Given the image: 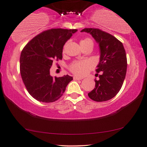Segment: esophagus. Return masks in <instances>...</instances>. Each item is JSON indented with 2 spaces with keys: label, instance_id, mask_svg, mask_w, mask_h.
<instances>
[{
  "label": "esophagus",
  "instance_id": "34e87169",
  "mask_svg": "<svg viewBox=\"0 0 147 147\" xmlns=\"http://www.w3.org/2000/svg\"><path fill=\"white\" fill-rule=\"evenodd\" d=\"M74 80H83V79L78 78V77H74Z\"/></svg>",
  "mask_w": 147,
  "mask_h": 147
}]
</instances>
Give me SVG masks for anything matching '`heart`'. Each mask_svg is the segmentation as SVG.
Listing matches in <instances>:
<instances>
[{
    "mask_svg": "<svg viewBox=\"0 0 147 147\" xmlns=\"http://www.w3.org/2000/svg\"><path fill=\"white\" fill-rule=\"evenodd\" d=\"M90 43L93 45L92 40L89 38L81 40L80 44ZM92 68V64L89 61H80V62H74L69 66V70L76 76H83L86 74Z\"/></svg>",
    "mask_w": 147,
    "mask_h": 147,
    "instance_id": "heart-1",
    "label": "heart"
}]
</instances>
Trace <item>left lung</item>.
<instances>
[{
    "instance_id": "8db88e82",
    "label": "left lung",
    "mask_w": 147,
    "mask_h": 147,
    "mask_svg": "<svg viewBox=\"0 0 147 147\" xmlns=\"http://www.w3.org/2000/svg\"><path fill=\"white\" fill-rule=\"evenodd\" d=\"M81 32L91 34L100 48V62L96 71L101 72L95 88L88 93L92 100L104 102L112 98L122 87L127 71V57L122 42L110 33L96 28H85Z\"/></svg>"
}]
</instances>
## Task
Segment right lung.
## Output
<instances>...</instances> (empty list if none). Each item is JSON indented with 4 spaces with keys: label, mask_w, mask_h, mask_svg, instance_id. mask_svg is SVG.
I'll list each match as a JSON object with an SVG mask.
<instances>
[{
    "label": "right lung",
    "mask_w": 147,
    "mask_h": 147,
    "mask_svg": "<svg viewBox=\"0 0 147 147\" xmlns=\"http://www.w3.org/2000/svg\"><path fill=\"white\" fill-rule=\"evenodd\" d=\"M77 31L48 29L33 38L22 50L20 74L28 92L37 100L42 102L57 100L73 80L68 75L53 78L50 75V69L54 61L62 59L63 47Z\"/></svg>",
    "instance_id": "add662e5"
}]
</instances>
